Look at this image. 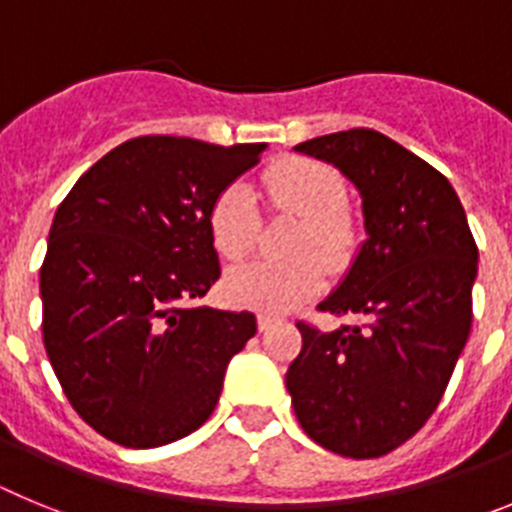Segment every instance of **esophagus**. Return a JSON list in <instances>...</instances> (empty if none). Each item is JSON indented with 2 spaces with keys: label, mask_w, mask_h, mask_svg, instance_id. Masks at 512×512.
Wrapping results in <instances>:
<instances>
[{
  "label": "esophagus",
  "mask_w": 512,
  "mask_h": 512,
  "mask_svg": "<svg viewBox=\"0 0 512 512\" xmlns=\"http://www.w3.org/2000/svg\"><path fill=\"white\" fill-rule=\"evenodd\" d=\"M277 315H271V312H259V315H256V323H259V330H269L271 325L277 323Z\"/></svg>",
  "instance_id": "esophagus-1"
}]
</instances>
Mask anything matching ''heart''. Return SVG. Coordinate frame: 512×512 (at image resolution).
<instances>
[{
    "mask_svg": "<svg viewBox=\"0 0 512 512\" xmlns=\"http://www.w3.org/2000/svg\"><path fill=\"white\" fill-rule=\"evenodd\" d=\"M264 189L277 210L302 220L292 251L307 256L289 264L248 261L228 271L223 287L233 305L289 310L323 284V264L310 251L328 264L346 259L351 243V225L343 215L346 187L330 166L289 158L266 169ZM210 233L217 253L228 261L243 259L251 251L259 235V207L246 182L230 184L217 194L210 207Z\"/></svg>",
    "mask_w": 512,
    "mask_h": 512,
    "instance_id": "1",
    "label": "heart"
}]
</instances>
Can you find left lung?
<instances>
[{"mask_svg":"<svg viewBox=\"0 0 512 512\" xmlns=\"http://www.w3.org/2000/svg\"><path fill=\"white\" fill-rule=\"evenodd\" d=\"M297 153L336 166L361 197L364 241L320 310L359 323H297L287 392L302 431L333 454L377 459L423 428L472 328L477 246L441 171L377 130L320 135Z\"/></svg>","mask_w":512,"mask_h":512,"instance_id":"obj_1","label":"left lung"}]
</instances>
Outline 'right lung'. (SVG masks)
<instances>
[{
  "label": "right lung",
  "mask_w": 512,
  "mask_h": 512,
  "mask_svg": "<svg viewBox=\"0 0 512 512\" xmlns=\"http://www.w3.org/2000/svg\"><path fill=\"white\" fill-rule=\"evenodd\" d=\"M264 151L133 138L56 210L40 269L43 343L74 410L104 438L153 449L215 410L256 318L194 305L220 277L210 207Z\"/></svg>",
  "instance_id": "obj_1"
}]
</instances>
